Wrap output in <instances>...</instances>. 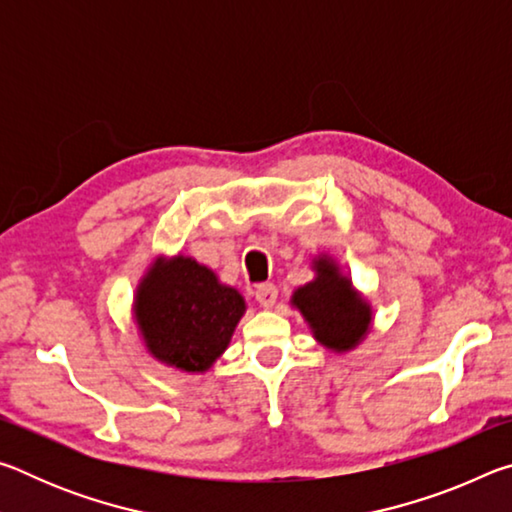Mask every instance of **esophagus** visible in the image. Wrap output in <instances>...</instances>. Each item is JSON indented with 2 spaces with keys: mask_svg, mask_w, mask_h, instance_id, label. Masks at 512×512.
<instances>
[{
  "mask_svg": "<svg viewBox=\"0 0 512 512\" xmlns=\"http://www.w3.org/2000/svg\"><path fill=\"white\" fill-rule=\"evenodd\" d=\"M255 300L262 305L264 309H271L277 302V289L275 284H259L255 289Z\"/></svg>",
  "mask_w": 512,
  "mask_h": 512,
  "instance_id": "1",
  "label": "esophagus"
}]
</instances>
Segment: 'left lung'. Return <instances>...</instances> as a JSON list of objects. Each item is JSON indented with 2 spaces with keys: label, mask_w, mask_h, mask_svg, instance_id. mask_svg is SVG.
Listing matches in <instances>:
<instances>
[{
  "label": "left lung",
  "mask_w": 512,
  "mask_h": 512,
  "mask_svg": "<svg viewBox=\"0 0 512 512\" xmlns=\"http://www.w3.org/2000/svg\"><path fill=\"white\" fill-rule=\"evenodd\" d=\"M314 277L291 293L289 305L300 311L316 343L334 354H348L368 339L375 309L354 287L352 277L329 253L311 257Z\"/></svg>",
  "instance_id": "left-lung-1"
}]
</instances>
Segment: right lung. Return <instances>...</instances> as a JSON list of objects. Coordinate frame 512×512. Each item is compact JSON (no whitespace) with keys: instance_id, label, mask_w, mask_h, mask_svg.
<instances>
[{"instance_id":"right-lung-1","label":"right lung","mask_w":512,"mask_h":512,"mask_svg":"<svg viewBox=\"0 0 512 512\" xmlns=\"http://www.w3.org/2000/svg\"><path fill=\"white\" fill-rule=\"evenodd\" d=\"M241 293L189 255H155L133 293V323L162 366L205 375L246 314Z\"/></svg>"}]
</instances>
